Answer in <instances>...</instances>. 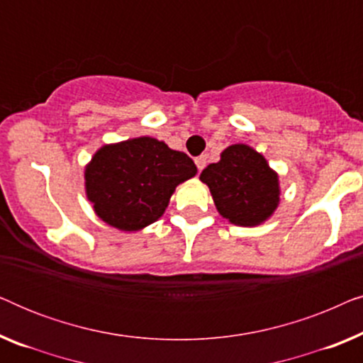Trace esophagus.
<instances>
[{
	"label": "esophagus",
	"instance_id": "34e87169",
	"mask_svg": "<svg viewBox=\"0 0 363 363\" xmlns=\"http://www.w3.org/2000/svg\"><path fill=\"white\" fill-rule=\"evenodd\" d=\"M195 163H196V168H198V172H201L203 168L206 167V155L196 157V158H195Z\"/></svg>",
	"mask_w": 363,
	"mask_h": 363
}]
</instances>
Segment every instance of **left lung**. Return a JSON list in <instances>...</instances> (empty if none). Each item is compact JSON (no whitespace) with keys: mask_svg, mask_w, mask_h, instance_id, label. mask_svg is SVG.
Returning <instances> with one entry per match:
<instances>
[{"mask_svg":"<svg viewBox=\"0 0 363 363\" xmlns=\"http://www.w3.org/2000/svg\"><path fill=\"white\" fill-rule=\"evenodd\" d=\"M218 213L238 226L264 223L279 205L277 173L266 158L245 143L223 150L221 160L201 172Z\"/></svg>","mask_w":363,"mask_h":363,"instance_id":"left-lung-1","label":"left lung"}]
</instances>
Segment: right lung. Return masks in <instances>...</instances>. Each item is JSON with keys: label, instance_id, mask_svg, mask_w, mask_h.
<instances>
[{"label": "right lung", "instance_id": "right-lung-1", "mask_svg": "<svg viewBox=\"0 0 363 363\" xmlns=\"http://www.w3.org/2000/svg\"><path fill=\"white\" fill-rule=\"evenodd\" d=\"M195 175L186 153L138 137L99 148L84 177L96 215L117 230L138 231L155 223L175 188Z\"/></svg>", "mask_w": 363, "mask_h": 363}]
</instances>
